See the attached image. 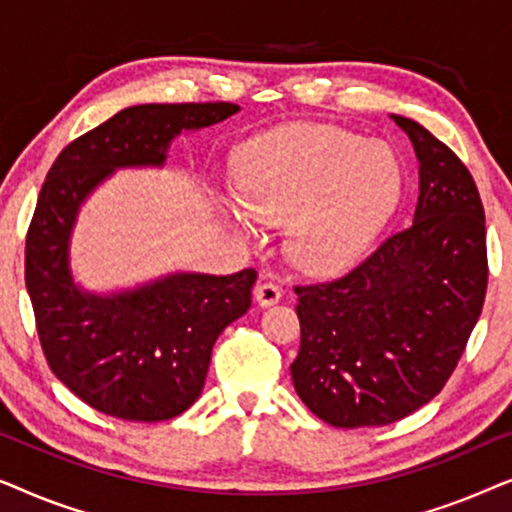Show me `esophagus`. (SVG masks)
<instances>
[{"instance_id": "obj_1", "label": "esophagus", "mask_w": 512, "mask_h": 512, "mask_svg": "<svg viewBox=\"0 0 512 512\" xmlns=\"http://www.w3.org/2000/svg\"><path fill=\"white\" fill-rule=\"evenodd\" d=\"M254 298L261 307H270L282 298V291H279V286H275L272 282H263L254 289Z\"/></svg>"}]
</instances>
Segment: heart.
Here are the masks:
<instances>
[{
  "label": "heart",
  "mask_w": 512,
  "mask_h": 512,
  "mask_svg": "<svg viewBox=\"0 0 512 512\" xmlns=\"http://www.w3.org/2000/svg\"><path fill=\"white\" fill-rule=\"evenodd\" d=\"M235 177L240 200H219L228 226L256 237L254 220L286 223V254L314 275L352 263L401 195L394 153L333 125H291L256 139Z\"/></svg>",
  "instance_id": "1"
}]
</instances>
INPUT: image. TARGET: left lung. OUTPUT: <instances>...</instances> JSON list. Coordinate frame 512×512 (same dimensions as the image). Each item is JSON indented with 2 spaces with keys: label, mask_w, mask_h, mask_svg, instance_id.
Wrapping results in <instances>:
<instances>
[{
  "label": "left lung",
  "mask_w": 512,
  "mask_h": 512,
  "mask_svg": "<svg viewBox=\"0 0 512 512\" xmlns=\"http://www.w3.org/2000/svg\"><path fill=\"white\" fill-rule=\"evenodd\" d=\"M419 160L412 223L335 282L296 286V394L326 424L384 426L431 401L478 324L487 291L485 209L466 165L410 118Z\"/></svg>",
  "instance_id": "left-lung-1"
}]
</instances>
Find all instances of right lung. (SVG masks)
Wrapping results in <instances>:
<instances>
[{"instance_id": "add662e5", "label": "right lung", "mask_w": 512, "mask_h": 512, "mask_svg": "<svg viewBox=\"0 0 512 512\" xmlns=\"http://www.w3.org/2000/svg\"><path fill=\"white\" fill-rule=\"evenodd\" d=\"M230 102L137 104L65 146L41 186L25 242V284L46 361L104 415L165 422L198 401L223 328L251 305L256 270L170 272L95 293L72 275V233L97 186L125 167H165L170 144L237 114Z\"/></svg>"}]
</instances>
